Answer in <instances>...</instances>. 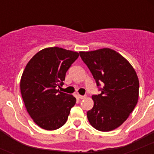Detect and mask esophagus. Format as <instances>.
Masks as SVG:
<instances>
[{
    "label": "esophagus",
    "instance_id": "esophagus-1",
    "mask_svg": "<svg viewBox=\"0 0 154 154\" xmlns=\"http://www.w3.org/2000/svg\"><path fill=\"white\" fill-rule=\"evenodd\" d=\"M77 97L79 99H84L85 96H82V95H80V94H77Z\"/></svg>",
    "mask_w": 154,
    "mask_h": 154
}]
</instances>
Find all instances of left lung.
<instances>
[{
	"label": "left lung",
	"mask_w": 154,
	"mask_h": 154,
	"mask_svg": "<svg viewBox=\"0 0 154 154\" xmlns=\"http://www.w3.org/2000/svg\"><path fill=\"white\" fill-rule=\"evenodd\" d=\"M101 93L93 95L94 107L87 112L92 126L108 132L122 125L136 106L139 96L137 75L120 53L108 48L80 52Z\"/></svg>",
	"instance_id": "8db88e82"
}]
</instances>
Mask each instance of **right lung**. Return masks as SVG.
Returning <instances> with one entry per match:
<instances>
[{"mask_svg": "<svg viewBox=\"0 0 154 154\" xmlns=\"http://www.w3.org/2000/svg\"><path fill=\"white\" fill-rule=\"evenodd\" d=\"M79 57L77 52L59 47L39 51L28 62L20 79V93L33 122L46 130L65 125L76 104L72 95L60 92L65 74Z\"/></svg>", "mask_w": 154, "mask_h": 154, "instance_id": "obj_1", "label": "right lung"}]
</instances>
